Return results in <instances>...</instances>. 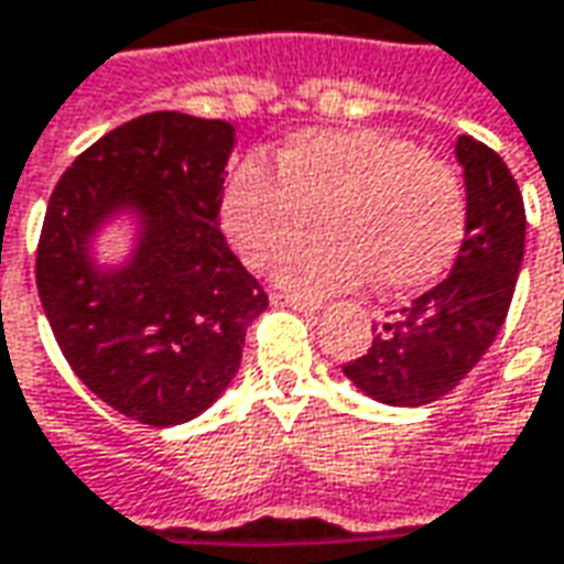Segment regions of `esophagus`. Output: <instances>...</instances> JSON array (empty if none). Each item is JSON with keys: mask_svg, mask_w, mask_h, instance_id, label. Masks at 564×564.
<instances>
[{"mask_svg": "<svg viewBox=\"0 0 564 564\" xmlns=\"http://www.w3.org/2000/svg\"><path fill=\"white\" fill-rule=\"evenodd\" d=\"M278 305H286V308H293V312H302V315H318V302H308V300H300V296H274Z\"/></svg>", "mask_w": 564, "mask_h": 564, "instance_id": "34e87169", "label": "esophagus"}]
</instances>
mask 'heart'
I'll use <instances>...</instances> for the list:
<instances>
[{
  "instance_id": "heart-1",
  "label": "heart",
  "mask_w": 564,
  "mask_h": 564,
  "mask_svg": "<svg viewBox=\"0 0 564 564\" xmlns=\"http://www.w3.org/2000/svg\"><path fill=\"white\" fill-rule=\"evenodd\" d=\"M318 212L327 237L293 249L278 283L305 300L437 281L465 237V186L443 162L380 130H305L278 152V174L237 167L221 193V227L240 259L264 268L305 234Z\"/></svg>"
}]
</instances>
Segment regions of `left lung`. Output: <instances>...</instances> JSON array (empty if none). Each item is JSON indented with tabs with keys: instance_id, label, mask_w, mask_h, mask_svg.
I'll return each instance as SVG.
<instances>
[{
	"instance_id": "8db88e82",
	"label": "left lung",
	"mask_w": 564,
	"mask_h": 564,
	"mask_svg": "<svg viewBox=\"0 0 564 564\" xmlns=\"http://www.w3.org/2000/svg\"><path fill=\"white\" fill-rule=\"evenodd\" d=\"M456 162L468 215L453 271L399 308L365 356L343 365L346 380L383 405L417 409L456 390L494 346L512 305L528 230L521 189L475 137H458Z\"/></svg>"
}]
</instances>
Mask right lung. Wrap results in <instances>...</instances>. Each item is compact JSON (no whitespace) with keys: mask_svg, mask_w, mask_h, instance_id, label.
Wrapping results in <instances>:
<instances>
[{"mask_svg":"<svg viewBox=\"0 0 564 564\" xmlns=\"http://www.w3.org/2000/svg\"><path fill=\"white\" fill-rule=\"evenodd\" d=\"M227 121L152 111L77 155L52 189L36 290L74 375L152 427L199 417L230 387L268 308L221 234ZM111 229L128 249L99 260Z\"/></svg>","mask_w":564,"mask_h":564,"instance_id":"1","label":"right lung"}]
</instances>
